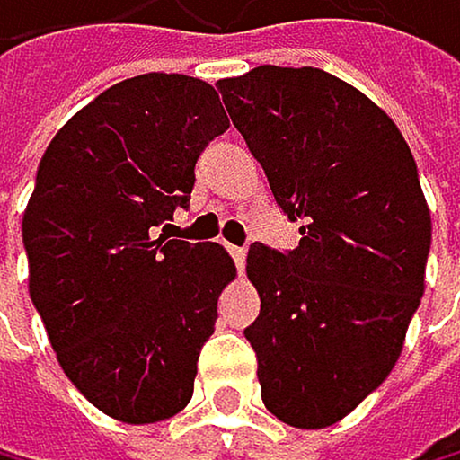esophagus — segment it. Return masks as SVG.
<instances>
[{
    "label": "esophagus",
    "instance_id": "34e87169",
    "mask_svg": "<svg viewBox=\"0 0 460 460\" xmlns=\"http://www.w3.org/2000/svg\"><path fill=\"white\" fill-rule=\"evenodd\" d=\"M227 253L233 256L235 268H239V270H244V259H247V250H244V247H235V244H227Z\"/></svg>",
    "mask_w": 460,
    "mask_h": 460
}]
</instances>
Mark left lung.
I'll list each match as a JSON object with an SVG mask.
<instances>
[{
  "instance_id": "8db88e82",
  "label": "left lung",
  "mask_w": 460,
  "mask_h": 460,
  "mask_svg": "<svg viewBox=\"0 0 460 460\" xmlns=\"http://www.w3.org/2000/svg\"><path fill=\"white\" fill-rule=\"evenodd\" d=\"M218 92L276 207L302 221L299 247L247 253L261 401L323 429L389 377L420 305L432 218L418 166L389 114L323 68L259 66Z\"/></svg>"
}]
</instances>
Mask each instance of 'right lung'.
Returning a JSON list of instances; mask_svg holds the SVG:
<instances>
[{
	"label": "right lung",
	"instance_id": "1",
	"mask_svg": "<svg viewBox=\"0 0 460 460\" xmlns=\"http://www.w3.org/2000/svg\"><path fill=\"white\" fill-rule=\"evenodd\" d=\"M227 126L210 83L140 74L74 114L40 161L22 216L31 302L66 377L123 423L190 403L235 276L225 247L166 233Z\"/></svg>",
	"mask_w": 460,
	"mask_h": 460
}]
</instances>
